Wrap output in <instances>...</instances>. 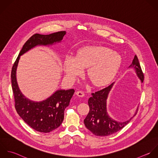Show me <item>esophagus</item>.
Segmentation results:
<instances>
[{"label":"esophagus","mask_w":158,"mask_h":158,"mask_svg":"<svg viewBox=\"0 0 158 158\" xmlns=\"http://www.w3.org/2000/svg\"><path fill=\"white\" fill-rule=\"evenodd\" d=\"M76 95H77L78 97H83L85 95L84 93L83 92H82V91H77V92H76Z\"/></svg>","instance_id":"esophagus-1"}]
</instances>
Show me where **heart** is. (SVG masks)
<instances>
[{
  "instance_id": "1",
  "label": "heart",
  "mask_w": 158,
  "mask_h": 158,
  "mask_svg": "<svg viewBox=\"0 0 158 158\" xmlns=\"http://www.w3.org/2000/svg\"><path fill=\"white\" fill-rule=\"evenodd\" d=\"M122 63L119 53L102 46H85L77 52L76 58L71 55L66 57L64 71L71 81L79 76L83 68H88L87 74L92 84L102 87L109 84L116 74Z\"/></svg>"
}]
</instances>
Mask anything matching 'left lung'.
Instances as JSON below:
<instances>
[{
    "label": "left lung",
    "mask_w": 158,
    "mask_h": 158,
    "mask_svg": "<svg viewBox=\"0 0 158 158\" xmlns=\"http://www.w3.org/2000/svg\"><path fill=\"white\" fill-rule=\"evenodd\" d=\"M130 68H134L141 82H143L144 76L142 71L138 58L135 55ZM114 82L108 87L92 94L88 104L90 111L85 119L84 124L87 129L97 136H108L112 135L122 129L136 115L138 108L134 116L124 122H119L112 119L107 112V99Z\"/></svg>",
    "instance_id": "8db88e82"
}]
</instances>
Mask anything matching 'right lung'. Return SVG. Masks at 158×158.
I'll return each instance as SVG.
<instances>
[{"label": "right lung", "mask_w": 158, "mask_h": 158, "mask_svg": "<svg viewBox=\"0 0 158 158\" xmlns=\"http://www.w3.org/2000/svg\"><path fill=\"white\" fill-rule=\"evenodd\" d=\"M65 34L66 31L48 35L34 34L24 44L12 67L11 79L16 112L28 126L40 132H50L61 125L64 119V110L69 106L74 90H57L41 102L31 100L21 93L18 85L16 70L18 62L21 55L34 47L49 46L61 42Z\"/></svg>", "instance_id": "1"}]
</instances>
